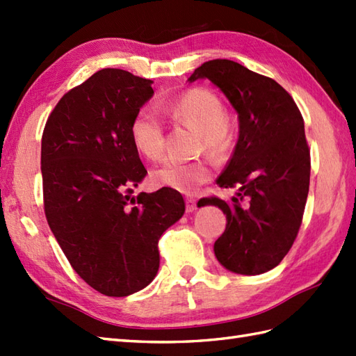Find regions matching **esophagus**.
Segmentation results:
<instances>
[{
    "label": "esophagus",
    "instance_id": "esophagus-1",
    "mask_svg": "<svg viewBox=\"0 0 356 356\" xmlns=\"http://www.w3.org/2000/svg\"><path fill=\"white\" fill-rule=\"evenodd\" d=\"M186 213H193V211L197 208V200L193 197H186Z\"/></svg>",
    "mask_w": 356,
    "mask_h": 356
}]
</instances>
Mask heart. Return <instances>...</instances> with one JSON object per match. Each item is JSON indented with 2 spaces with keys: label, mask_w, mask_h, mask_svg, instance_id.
Masks as SVG:
<instances>
[{
  "label": "heart",
  "mask_w": 356,
  "mask_h": 356,
  "mask_svg": "<svg viewBox=\"0 0 356 356\" xmlns=\"http://www.w3.org/2000/svg\"><path fill=\"white\" fill-rule=\"evenodd\" d=\"M177 122L194 127L202 134V148L222 154L229 147L226 110L220 97L208 88H191L163 107ZM131 139L143 156L156 161L165 148V127L159 111L142 107L131 122ZM213 174V163L207 159L193 162L165 161L153 171V180L161 186L180 193H193Z\"/></svg>",
  "instance_id": "heart-1"
}]
</instances>
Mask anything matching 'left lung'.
<instances>
[{
  "label": "left lung",
  "mask_w": 356,
  "mask_h": 356,
  "mask_svg": "<svg viewBox=\"0 0 356 356\" xmlns=\"http://www.w3.org/2000/svg\"><path fill=\"white\" fill-rule=\"evenodd\" d=\"M207 78L238 113L240 134L218 176L220 188H236L231 202L202 199L226 214V229L214 252L226 269L259 275L284 259L303 222L311 179L305 120L286 90L268 76L229 59L202 64L190 82Z\"/></svg>",
  "instance_id": "1"
}]
</instances>
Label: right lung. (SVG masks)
<instances>
[{
  "mask_svg": "<svg viewBox=\"0 0 356 356\" xmlns=\"http://www.w3.org/2000/svg\"><path fill=\"white\" fill-rule=\"evenodd\" d=\"M153 81L104 69L67 92L41 140L44 213L76 274L104 295L127 297L159 269V240L185 213L172 188L133 195L147 170L131 139Z\"/></svg>",
  "mask_w": 356,
  "mask_h": 356,
  "instance_id": "obj_1",
  "label": "right lung"
}]
</instances>
